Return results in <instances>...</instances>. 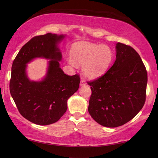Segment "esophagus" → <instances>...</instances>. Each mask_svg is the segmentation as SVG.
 Masks as SVG:
<instances>
[{
    "mask_svg": "<svg viewBox=\"0 0 158 158\" xmlns=\"http://www.w3.org/2000/svg\"><path fill=\"white\" fill-rule=\"evenodd\" d=\"M86 85V82L84 81V80H81V81H80V85L81 86H83V85Z\"/></svg>",
    "mask_w": 158,
    "mask_h": 158,
    "instance_id": "esophagus-1",
    "label": "esophagus"
}]
</instances>
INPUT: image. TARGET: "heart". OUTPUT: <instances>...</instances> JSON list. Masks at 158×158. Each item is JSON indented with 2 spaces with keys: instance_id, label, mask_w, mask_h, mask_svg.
Masks as SVG:
<instances>
[{
  "instance_id": "heart-1",
  "label": "heart",
  "mask_w": 158,
  "mask_h": 158,
  "mask_svg": "<svg viewBox=\"0 0 158 158\" xmlns=\"http://www.w3.org/2000/svg\"><path fill=\"white\" fill-rule=\"evenodd\" d=\"M70 63L83 65L84 75L89 78H96L105 73L111 64L113 52L107 45L79 42L73 45Z\"/></svg>"
}]
</instances>
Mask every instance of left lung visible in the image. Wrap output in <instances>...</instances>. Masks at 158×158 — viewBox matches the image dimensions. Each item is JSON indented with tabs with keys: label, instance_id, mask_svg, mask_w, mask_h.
I'll use <instances>...</instances> for the list:
<instances>
[{
	"label": "left lung",
	"instance_id": "1",
	"mask_svg": "<svg viewBox=\"0 0 158 158\" xmlns=\"http://www.w3.org/2000/svg\"><path fill=\"white\" fill-rule=\"evenodd\" d=\"M116 60L98 79L88 81L92 89L88 112L100 125L115 127L128 122L145 105L147 72L139 54L117 43Z\"/></svg>",
	"mask_w": 158,
	"mask_h": 158
}]
</instances>
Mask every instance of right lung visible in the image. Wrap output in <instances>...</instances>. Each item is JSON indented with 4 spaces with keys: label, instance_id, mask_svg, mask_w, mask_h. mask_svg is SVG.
I'll use <instances>...</instances> for the list:
<instances>
[{
    "label": "right lung",
    "instance_id": "add662e5",
    "mask_svg": "<svg viewBox=\"0 0 158 158\" xmlns=\"http://www.w3.org/2000/svg\"><path fill=\"white\" fill-rule=\"evenodd\" d=\"M64 35L48 33L36 36L19 50L11 67L10 93L19 113L30 122L45 126L55 123L67 110V100L79 89L78 74L67 75L60 67L62 54L57 44ZM36 57L50 59L47 75L41 82H31L26 64Z\"/></svg>",
    "mask_w": 158,
    "mask_h": 158
}]
</instances>
